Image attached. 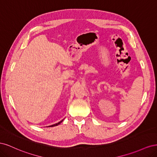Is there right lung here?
<instances>
[{
    "mask_svg": "<svg viewBox=\"0 0 157 157\" xmlns=\"http://www.w3.org/2000/svg\"><path fill=\"white\" fill-rule=\"evenodd\" d=\"M63 120H62V121H61L60 122H58V123H56V124H53V125H51V126H49V127H52V126H58V124H59L60 123L62 122Z\"/></svg>",
    "mask_w": 157,
    "mask_h": 157,
    "instance_id": "add662e5",
    "label": "right lung"
}]
</instances>
